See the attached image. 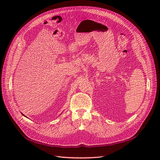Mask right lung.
<instances>
[{
  "instance_id": "add662e5",
  "label": "right lung",
  "mask_w": 160,
  "mask_h": 160,
  "mask_svg": "<svg viewBox=\"0 0 160 160\" xmlns=\"http://www.w3.org/2000/svg\"><path fill=\"white\" fill-rule=\"evenodd\" d=\"M22 115H23V116H24V115H23V114H22Z\"/></svg>"
}]
</instances>
